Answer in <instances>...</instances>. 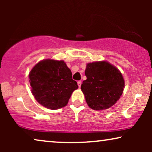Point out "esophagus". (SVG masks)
Instances as JSON below:
<instances>
[{"label":"esophagus","mask_w":152,"mask_h":152,"mask_svg":"<svg viewBox=\"0 0 152 152\" xmlns=\"http://www.w3.org/2000/svg\"><path fill=\"white\" fill-rule=\"evenodd\" d=\"M77 84H78V86L80 87H81V84H82V82H81V81H78L77 82Z\"/></svg>","instance_id":"esophagus-1"}]
</instances>
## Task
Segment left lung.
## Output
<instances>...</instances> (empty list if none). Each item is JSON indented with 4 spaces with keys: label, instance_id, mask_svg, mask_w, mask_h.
I'll list each match as a JSON object with an SVG mask.
<instances>
[{
    "label": "left lung",
    "instance_id": "obj_1",
    "mask_svg": "<svg viewBox=\"0 0 152 152\" xmlns=\"http://www.w3.org/2000/svg\"><path fill=\"white\" fill-rule=\"evenodd\" d=\"M81 89L92 109L104 110L117 102L123 92L124 80L115 66L106 61L87 64Z\"/></svg>",
    "mask_w": 152,
    "mask_h": 152
}]
</instances>
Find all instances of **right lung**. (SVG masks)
<instances>
[{"instance_id": "obj_1", "label": "right lung", "mask_w": 152, "mask_h": 152, "mask_svg": "<svg viewBox=\"0 0 152 152\" xmlns=\"http://www.w3.org/2000/svg\"><path fill=\"white\" fill-rule=\"evenodd\" d=\"M34 98L43 107L55 110L67 105L72 92L78 88L72 72L64 61L44 59L37 64L29 74Z\"/></svg>"}]
</instances>
